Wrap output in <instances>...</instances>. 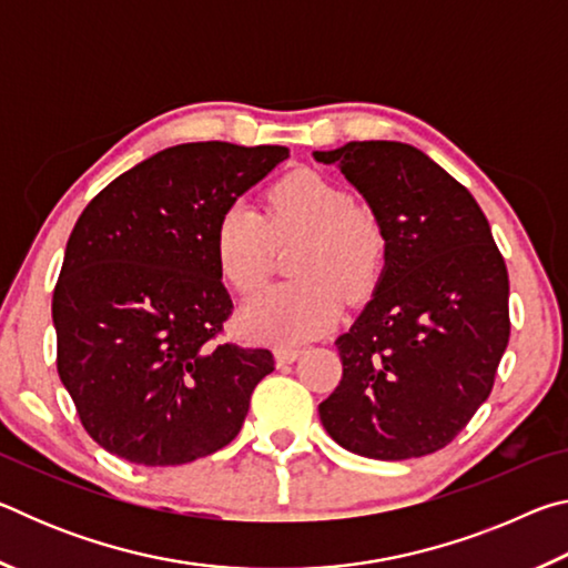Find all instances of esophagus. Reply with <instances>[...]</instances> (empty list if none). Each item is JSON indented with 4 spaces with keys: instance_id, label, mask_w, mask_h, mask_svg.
I'll use <instances>...</instances> for the list:
<instances>
[{
    "instance_id": "34e87169",
    "label": "esophagus",
    "mask_w": 568,
    "mask_h": 568,
    "mask_svg": "<svg viewBox=\"0 0 568 568\" xmlns=\"http://www.w3.org/2000/svg\"><path fill=\"white\" fill-rule=\"evenodd\" d=\"M301 348H277L275 351V363L277 365H287V363H293V361H297L301 358Z\"/></svg>"
}]
</instances>
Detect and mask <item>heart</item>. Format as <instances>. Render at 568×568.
Here are the masks:
<instances>
[{
	"label": "heart",
	"instance_id": "b5f03b06",
	"mask_svg": "<svg viewBox=\"0 0 568 568\" xmlns=\"http://www.w3.org/2000/svg\"><path fill=\"white\" fill-rule=\"evenodd\" d=\"M273 243H297L287 261L295 281L250 297L237 315L240 333L267 345H297L328 333L341 318L343 295L365 301L388 257L381 220L313 170L293 172L267 192V223L240 200L220 213L213 233L220 277L237 293H253Z\"/></svg>",
	"mask_w": 568,
	"mask_h": 568
}]
</instances>
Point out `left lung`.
Masks as SVG:
<instances>
[{
  "label": "left lung",
  "mask_w": 568,
  "mask_h": 568,
  "mask_svg": "<svg viewBox=\"0 0 568 568\" xmlns=\"http://www.w3.org/2000/svg\"><path fill=\"white\" fill-rule=\"evenodd\" d=\"M335 165L381 220L383 275L338 345L343 378L318 413L351 454L406 460L444 448L494 388L508 345V273L474 195L426 152L348 142Z\"/></svg>",
  "instance_id": "obj_1"
}]
</instances>
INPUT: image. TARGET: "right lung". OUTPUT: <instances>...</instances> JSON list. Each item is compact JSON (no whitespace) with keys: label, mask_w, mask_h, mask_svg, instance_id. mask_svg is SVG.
<instances>
[{"label":"right lung","mask_w":568,"mask_h":568,"mask_svg":"<svg viewBox=\"0 0 568 568\" xmlns=\"http://www.w3.org/2000/svg\"><path fill=\"white\" fill-rule=\"evenodd\" d=\"M287 148L185 142L122 172L77 220L52 297L57 371L98 444L180 466L233 440L273 353L215 343L233 313L213 233Z\"/></svg>","instance_id":"add662e5"}]
</instances>
